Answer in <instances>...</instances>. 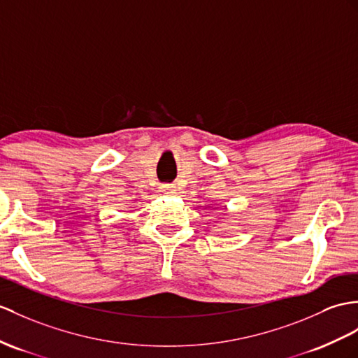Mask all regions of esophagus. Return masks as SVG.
<instances>
[{
	"mask_svg": "<svg viewBox=\"0 0 358 358\" xmlns=\"http://www.w3.org/2000/svg\"><path fill=\"white\" fill-rule=\"evenodd\" d=\"M174 188H176V187H174L173 184H164L161 187V191H162V193H173Z\"/></svg>",
	"mask_w": 358,
	"mask_h": 358,
	"instance_id": "1",
	"label": "esophagus"
}]
</instances>
